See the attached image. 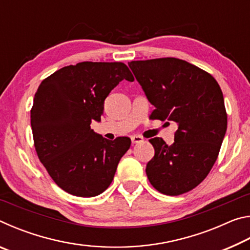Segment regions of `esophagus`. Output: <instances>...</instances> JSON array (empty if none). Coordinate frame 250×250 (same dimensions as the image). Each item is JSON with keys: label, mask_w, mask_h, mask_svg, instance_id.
<instances>
[{"label": "esophagus", "mask_w": 250, "mask_h": 250, "mask_svg": "<svg viewBox=\"0 0 250 250\" xmlns=\"http://www.w3.org/2000/svg\"><path fill=\"white\" fill-rule=\"evenodd\" d=\"M131 141H132V143H141L145 141V139H143L141 135H132V137H131Z\"/></svg>", "instance_id": "1"}]
</instances>
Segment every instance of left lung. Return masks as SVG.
Instances as JSON below:
<instances>
[{"mask_svg": "<svg viewBox=\"0 0 250 250\" xmlns=\"http://www.w3.org/2000/svg\"><path fill=\"white\" fill-rule=\"evenodd\" d=\"M129 67L154 105L152 119L174 121V143L150 139L154 156L146 175L155 189L176 196L191 191L216 162L227 129L221 87L213 76L179 58L133 61Z\"/></svg>", "mask_w": 250, "mask_h": 250, "instance_id": "8db88e82", "label": "left lung"}]
</instances>
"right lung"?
<instances>
[{"mask_svg": "<svg viewBox=\"0 0 250 250\" xmlns=\"http://www.w3.org/2000/svg\"><path fill=\"white\" fill-rule=\"evenodd\" d=\"M134 78L124 62H83L62 67L40 84L31 110L37 156L59 188L92 197L111 184L131 146L126 137L107 140L90 128L121 80Z\"/></svg>", "mask_w": 250, "mask_h": 250, "instance_id": "obj_1", "label": "right lung"}]
</instances>
